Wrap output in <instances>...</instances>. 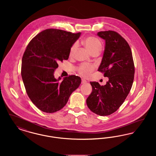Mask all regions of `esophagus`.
Here are the masks:
<instances>
[{
    "mask_svg": "<svg viewBox=\"0 0 156 156\" xmlns=\"http://www.w3.org/2000/svg\"><path fill=\"white\" fill-rule=\"evenodd\" d=\"M87 81H86V80H82L81 83H87Z\"/></svg>",
    "mask_w": 156,
    "mask_h": 156,
    "instance_id": "esophagus-1",
    "label": "esophagus"
}]
</instances>
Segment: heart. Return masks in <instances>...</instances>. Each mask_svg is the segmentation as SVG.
<instances>
[{"label": "heart", "mask_w": 156, "mask_h": 156, "mask_svg": "<svg viewBox=\"0 0 156 156\" xmlns=\"http://www.w3.org/2000/svg\"><path fill=\"white\" fill-rule=\"evenodd\" d=\"M85 47L88 50L91 54L96 52H100L102 49V44L99 40L95 37H89L86 38L82 41ZM78 48V44L76 43L72 45L69 50V55L73 57L75 54ZM94 70V67L86 64H82L78 68V72L80 74L87 77Z\"/></svg>", "instance_id": "b5f03b06"}]
</instances>
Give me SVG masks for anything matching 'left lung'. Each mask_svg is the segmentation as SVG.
I'll return each instance as SVG.
<instances>
[{
  "instance_id": "8db88e82",
  "label": "left lung",
  "mask_w": 156,
  "mask_h": 156,
  "mask_svg": "<svg viewBox=\"0 0 156 156\" xmlns=\"http://www.w3.org/2000/svg\"><path fill=\"white\" fill-rule=\"evenodd\" d=\"M97 35L105 41L98 70L109 80L103 86L90 82L92 90L87 104L92 112L107 116L116 111L126 99L133 85L134 66L129 45L118 33L109 30L98 32Z\"/></svg>"
}]
</instances>
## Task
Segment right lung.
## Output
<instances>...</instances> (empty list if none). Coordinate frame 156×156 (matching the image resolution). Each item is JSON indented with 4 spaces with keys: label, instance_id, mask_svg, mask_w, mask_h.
Here are the masks:
<instances>
[{
    "label": "right lung",
    "instance_id": "1",
    "mask_svg": "<svg viewBox=\"0 0 156 156\" xmlns=\"http://www.w3.org/2000/svg\"><path fill=\"white\" fill-rule=\"evenodd\" d=\"M81 33L47 29L34 37L22 58L21 75L30 100L41 111L54 113L67 104L71 94L81 84L75 75L56 79L54 73L58 63L68 59L72 45Z\"/></svg>",
    "mask_w": 156,
    "mask_h": 156
}]
</instances>
